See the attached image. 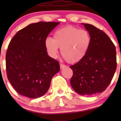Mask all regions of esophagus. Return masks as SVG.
Wrapping results in <instances>:
<instances>
[{
  "label": "esophagus",
  "mask_w": 121,
  "mask_h": 121,
  "mask_svg": "<svg viewBox=\"0 0 121 121\" xmlns=\"http://www.w3.org/2000/svg\"><path fill=\"white\" fill-rule=\"evenodd\" d=\"M60 69L65 68H67V65H64V64H60Z\"/></svg>",
  "instance_id": "esophagus-1"
}]
</instances>
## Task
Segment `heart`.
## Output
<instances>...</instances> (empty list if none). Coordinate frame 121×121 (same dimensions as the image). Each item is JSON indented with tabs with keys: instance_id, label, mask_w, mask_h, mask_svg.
<instances>
[{
	"instance_id": "b5f03b06",
	"label": "heart",
	"mask_w": 121,
	"mask_h": 121,
	"mask_svg": "<svg viewBox=\"0 0 121 121\" xmlns=\"http://www.w3.org/2000/svg\"><path fill=\"white\" fill-rule=\"evenodd\" d=\"M91 39L89 32L72 26L57 30L53 39H46L45 47L48 55L53 58L57 57L58 48L64 59L69 63H76L85 57L90 47Z\"/></svg>"
}]
</instances>
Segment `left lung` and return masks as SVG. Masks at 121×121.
<instances>
[{
  "mask_svg": "<svg viewBox=\"0 0 121 121\" xmlns=\"http://www.w3.org/2000/svg\"><path fill=\"white\" fill-rule=\"evenodd\" d=\"M91 42L85 57L70 66L73 72L70 84L77 93L94 95L105 90L116 70L115 44L102 30L92 25L83 24Z\"/></svg>",
  "mask_w": 121,
  "mask_h": 121,
  "instance_id": "left-lung-1",
  "label": "left lung"
}]
</instances>
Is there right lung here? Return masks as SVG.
Returning a JSON list of instances; mask_svg holds the SVG:
<instances>
[{
	"label": "right lung",
	"mask_w": 121,
	"mask_h": 121,
	"mask_svg": "<svg viewBox=\"0 0 121 121\" xmlns=\"http://www.w3.org/2000/svg\"><path fill=\"white\" fill-rule=\"evenodd\" d=\"M59 22L30 24L16 33L8 46L6 70L11 85L21 95L37 98L44 95L52 78L60 70L59 62L48 55V34Z\"/></svg>",
	"instance_id": "right-lung-1"
}]
</instances>
